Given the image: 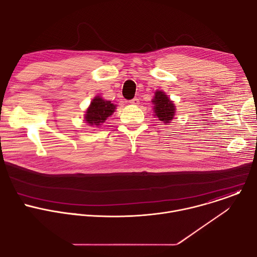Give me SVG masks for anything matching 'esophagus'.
Instances as JSON below:
<instances>
[{
	"mask_svg": "<svg viewBox=\"0 0 257 257\" xmlns=\"http://www.w3.org/2000/svg\"><path fill=\"white\" fill-rule=\"evenodd\" d=\"M129 102H130L131 104H138V103H139V99H138L137 97H134L133 99L129 100Z\"/></svg>",
	"mask_w": 257,
	"mask_h": 257,
	"instance_id": "obj_1",
	"label": "esophagus"
}]
</instances>
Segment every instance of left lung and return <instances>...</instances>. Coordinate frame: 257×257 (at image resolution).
Returning a JSON list of instances; mask_svg holds the SVG:
<instances>
[{
	"instance_id": "1",
	"label": "left lung",
	"mask_w": 257,
	"mask_h": 257,
	"mask_svg": "<svg viewBox=\"0 0 257 257\" xmlns=\"http://www.w3.org/2000/svg\"><path fill=\"white\" fill-rule=\"evenodd\" d=\"M152 101L155 104L154 116H157L165 124L171 123L176 113V107L168 95L164 91L157 90Z\"/></svg>"
}]
</instances>
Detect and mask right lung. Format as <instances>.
Wrapping results in <instances>:
<instances>
[{
  "mask_svg": "<svg viewBox=\"0 0 257 257\" xmlns=\"http://www.w3.org/2000/svg\"><path fill=\"white\" fill-rule=\"evenodd\" d=\"M115 108L116 105L114 103L97 95L91 100L90 105L86 109L84 120L89 126H100L106 118L112 116Z\"/></svg>",
  "mask_w": 257,
  "mask_h": 257,
  "instance_id": "add662e5",
  "label": "right lung"
}]
</instances>
